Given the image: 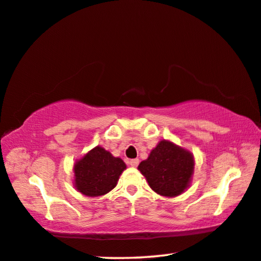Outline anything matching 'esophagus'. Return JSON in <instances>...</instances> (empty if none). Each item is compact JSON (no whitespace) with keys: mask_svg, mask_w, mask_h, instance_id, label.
<instances>
[{"mask_svg":"<svg viewBox=\"0 0 261 261\" xmlns=\"http://www.w3.org/2000/svg\"><path fill=\"white\" fill-rule=\"evenodd\" d=\"M129 164H130V166H132V167H137L138 164H139V159H131L129 161Z\"/></svg>","mask_w":261,"mask_h":261,"instance_id":"1","label":"esophagus"}]
</instances>
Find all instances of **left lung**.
Here are the masks:
<instances>
[{
    "label": "left lung",
    "instance_id": "left-lung-1",
    "mask_svg": "<svg viewBox=\"0 0 261 261\" xmlns=\"http://www.w3.org/2000/svg\"><path fill=\"white\" fill-rule=\"evenodd\" d=\"M138 169L156 194L174 197L189 187L194 173V156L168 140H161Z\"/></svg>",
    "mask_w": 261,
    "mask_h": 261
}]
</instances>
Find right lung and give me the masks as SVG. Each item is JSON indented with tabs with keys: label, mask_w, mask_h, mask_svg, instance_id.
Instances as JSON below:
<instances>
[{
	"label": "right lung",
	"mask_w": 261,
	"mask_h": 261,
	"mask_svg": "<svg viewBox=\"0 0 261 261\" xmlns=\"http://www.w3.org/2000/svg\"><path fill=\"white\" fill-rule=\"evenodd\" d=\"M126 165L101 146L94 147L74 164V185L86 196L95 197L116 187Z\"/></svg>",
	"instance_id": "right-lung-1"
}]
</instances>
